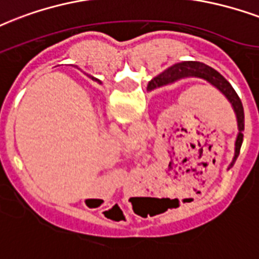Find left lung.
Wrapping results in <instances>:
<instances>
[{
  "label": "left lung",
  "mask_w": 259,
  "mask_h": 259,
  "mask_svg": "<svg viewBox=\"0 0 259 259\" xmlns=\"http://www.w3.org/2000/svg\"><path fill=\"white\" fill-rule=\"evenodd\" d=\"M190 77H197V78H201V80H205L206 82H209L217 91H220L232 106V110H234L235 115H236V122H238V130H239V133L236 136V141H235V155L230 164V167H232L236 159H238V156H239L240 147H242V143H243L242 132L244 130V111L243 104H242V100L239 99L238 94L235 92L232 85L227 81L220 73L210 68V66H208V65L198 62V61L179 62V64L172 65L171 68L165 69L164 72H161L159 76L153 77L151 81L148 82V91H153L156 88H159V87L174 84V82L179 81V80L190 78Z\"/></svg>",
  "instance_id": "left-lung-1"
}]
</instances>
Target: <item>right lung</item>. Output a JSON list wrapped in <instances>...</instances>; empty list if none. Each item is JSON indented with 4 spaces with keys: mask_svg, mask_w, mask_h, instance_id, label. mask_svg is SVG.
<instances>
[{
    "mask_svg": "<svg viewBox=\"0 0 259 259\" xmlns=\"http://www.w3.org/2000/svg\"><path fill=\"white\" fill-rule=\"evenodd\" d=\"M91 78H92V80H95V81H98V82H100V80H98V78H95V77H92V76H90Z\"/></svg>",
    "mask_w": 259,
    "mask_h": 259,
    "instance_id": "add662e5",
    "label": "right lung"
}]
</instances>
